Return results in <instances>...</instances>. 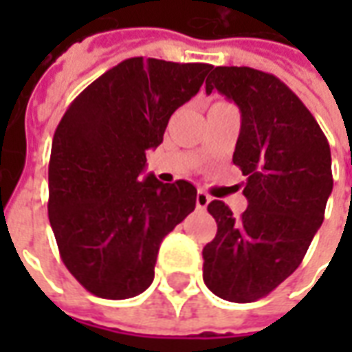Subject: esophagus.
Instances as JSON below:
<instances>
[{
    "instance_id": "obj_1",
    "label": "esophagus",
    "mask_w": 352,
    "mask_h": 352,
    "mask_svg": "<svg viewBox=\"0 0 352 352\" xmlns=\"http://www.w3.org/2000/svg\"><path fill=\"white\" fill-rule=\"evenodd\" d=\"M209 201H211V198L207 196L206 192L199 190L198 194H196V207H198V209H206V207L209 206Z\"/></svg>"
}]
</instances>
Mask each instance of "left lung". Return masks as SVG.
Returning a JSON list of instances; mask_svg holds the SVG:
<instances>
[{
  "instance_id": "left-lung-1",
  "label": "left lung",
  "mask_w": 352,
  "mask_h": 352,
  "mask_svg": "<svg viewBox=\"0 0 352 352\" xmlns=\"http://www.w3.org/2000/svg\"><path fill=\"white\" fill-rule=\"evenodd\" d=\"M239 107L234 164L247 175L249 206L234 217L214 199L207 211L217 236L204 247V280L222 300L256 302L296 272L324 221L332 194L328 139L302 100L275 75L214 67L206 92Z\"/></svg>"
}]
</instances>
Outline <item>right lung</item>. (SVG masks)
I'll use <instances>...</instances> for the list:
<instances>
[{
    "label": "right lung",
    "mask_w": 352,
    "mask_h": 352,
    "mask_svg": "<svg viewBox=\"0 0 352 352\" xmlns=\"http://www.w3.org/2000/svg\"><path fill=\"white\" fill-rule=\"evenodd\" d=\"M209 64L128 58L73 100L49 164V221L58 251L88 292H145L164 237L196 207L188 181L141 179L169 116L199 92Z\"/></svg>",
    "instance_id": "add662e5"
}]
</instances>
